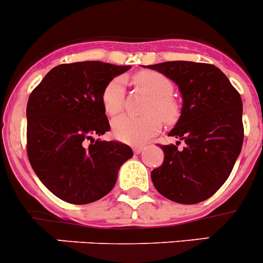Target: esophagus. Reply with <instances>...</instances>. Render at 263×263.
<instances>
[{
  "label": "esophagus",
  "instance_id": "34e87169",
  "mask_svg": "<svg viewBox=\"0 0 263 263\" xmlns=\"http://www.w3.org/2000/svg\"><path fill=\"white\" fill-rule=\"evenodd\" d=\"M144 149H145L144 145H136V146H134L135 154H140V153H141Z\"/></svg>",
  "mask_w": 263,
  "mask_h": 263
}]
</instances>
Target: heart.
Segmentation results:
<instances>
[{"mask_svg": "<svg viewBox=\"0 0 263 263\" xmlns=\"http://www.w3.org/2000/svg\"><path fill=\"white\" fill-rule=\"evenodd\" d=\"M134 82L152 96V100L146 108L147 116H121L114 119L111 128L114 137L119 141L140 145L149 141L162 129V119L165 123H173L177 121L180 108L171 96L173 85L165 76L153 70H144L134 76ZM123 80L121 77H116L104 88L101 93V103L109 116H117L123 108Z\"/></svg>", "mask_w": 263, "mask_h": 263, "instance_id": "b5f03b06", "label": "heart"}]
</instances>
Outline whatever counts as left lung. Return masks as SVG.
Instances as JSON below:
<instances>
[{
    "mask_svg": "<svg viewBox=\"0 0 263 263\" xmlns=\"http://www.w3.org/2000/svg\"><path fill=\"white\" fill-rule=\"evenodd\" d=\"M146 68L162 73L180 88L182 109L168 136L176 145H160L164 160L152 171L155 189L172 202L196 204L225 183L244 140L243 103L229 78L212 64L165 61ZM183 141V148L177 146Z\"/></svg>",
    "mask_w": 263,
    "mask_h": 263,
    "instance_id": "8db88e82",
    "label": "left lung"
}]
</instances>
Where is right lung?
Here are the masks:
<instances>
[{
    "label": "right lung",
    "instance_id": "obj_1",
    "mask_svg": "<svg viewBox=\"0 0 263 263\" xmlns=\"http://www.w3.org/2000/svg\"><path fill=\"white\" fill-rule=\"evenodd\" d=\"M129 65L103 61L60 64L27 104V153L43 185L61 200L87 204L110 193L132 149L95 140L110 129L101 93Z\"/></svg>",
    "mask_w": 263,
    "mask_h": 263
}]
</instances>
